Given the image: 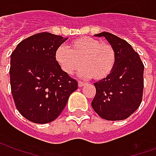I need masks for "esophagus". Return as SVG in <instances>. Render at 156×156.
Wrapping results in <instances>:
<instances>
[{
	"mask_svg": "<svg viewBox=\"0 0 156 156\" xmlns=\"http://www.w3.org/2000/svg\"><path fill=\"white\" fill-rule=\"evenodd\" d=\"M78 87H83V86H84L86 83H83V82H82V81H78Z\"/></svg>",
	"mask_w": 156,
	"mask_h": 156,
	"instance_id": "esophagus-1",
	"label": "esophagus"
}]
</instances>
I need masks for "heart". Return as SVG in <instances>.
I'll return each instance as SVG.
<instances>
[{"mask_svg": "<svg viewBox=\"0 0 156 156\" xmlns=\"http://www.w3.org/2000/svg\"><path fill=\"white\" fill-rule=\"evenodd\" d=\"M55 60L67 74H73L82 66L79 72L82 77L101 80L114 70L116 51L109 42L83 37L72 41L67 48H58L55 52Z\"/></svg>", "mask_w": 156, "mask_h": 156, "instance_id": "b5f03b06", "label": "heart"}]
</instances>
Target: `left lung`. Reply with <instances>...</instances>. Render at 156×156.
<instances>
[{"mask_svg": "<svg viewBox=\"0 0 156 156\" xmlns=\"http://www.w3.org/2000/svg\"><path fill=\"white\" fill-rule=\"evenodd\" d=\"M105 37L115 48L116 62L107 78L95 82L96 94L92 107L102 119L123 120L137 109L144 89V64L129 43L109 32L94 35Z\"/></svg>", "mask_w": 156, "mask_h": 156, "instance_id": "left-lung-1", "label": "left lung"}]
</instances>
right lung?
Wrapping results in <instances>:
<instances>
[{
    "instance_id": "1",
    "label": "right lung",
    "mask_w": 156,
    "mask_h": 156,
    "mask_svg": "<svg viewBox=\"0 0 156 156\" xmlns=\"http://www.w3.org/2000/svg\"><path fill=\"white\" fill-rule=\"evenodd\" d=\"M68 38L41 32L22 41L11 55L10 83L16 107L36 124L55 120L78 88V82L62 70L55 52Z\"/></svg>"
}]
</instances>
